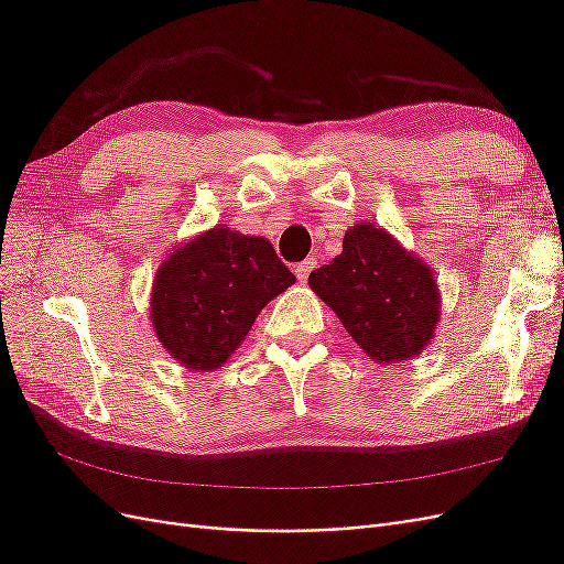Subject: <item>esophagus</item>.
Instances as JSON below:
<instances>
[{"instance_id": "esophagus-1", "label": "esophagus", "mask_w": 564, "mask_h": 564, "mask_svg": "<svg viewBox=\"0 0 564 564\" xmlns=\"http://www.w3.org/2000/svg\"><path fill=\"white\" fill-rule=\"evenodd\" d=\"M315 268H317V261H315V259H305V261H301V263L294 268L299 282H305V280H308V275H311V272H313Z\"/></svg>"}]
</instances>
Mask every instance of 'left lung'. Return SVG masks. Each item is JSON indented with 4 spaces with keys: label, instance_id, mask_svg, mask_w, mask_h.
Instances as JSON below:
<instances>
[{
    "label": "left lung",
    "instance_id": "obj_1",
    "mask_svg": "<svg viewBox=\"0 0 564 564\" xmlns=\"http://www.w3.org/2000/svg\"><path fill=\"white\" fill-rule=\"evenodd\" d=\"M308 284L373 362L412 360L435 336L442 301L433 270L381 226L346 230L344 251Z\"/></svg>",
    "mask_w": 564,
    "mask_h": 564
}]
</instances>
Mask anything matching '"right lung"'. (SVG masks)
Wrapping results in <instances>:
<instances>
[{"label": "right lung", "instance_id": "obj_1", "mask_svg": "<svg viewBox=\"0 0 564 564\" xmlns=\"http://www.w3.org/2000/svg\"><path fill=\"white\" fill-rule=\"evenodd\" d=\"M294 282L265 237L214 226L164 256L152 280V329L181 367L214 371Z\"/></svg>", "mask_w": 564, "mask_h": 564}]
</instances>
